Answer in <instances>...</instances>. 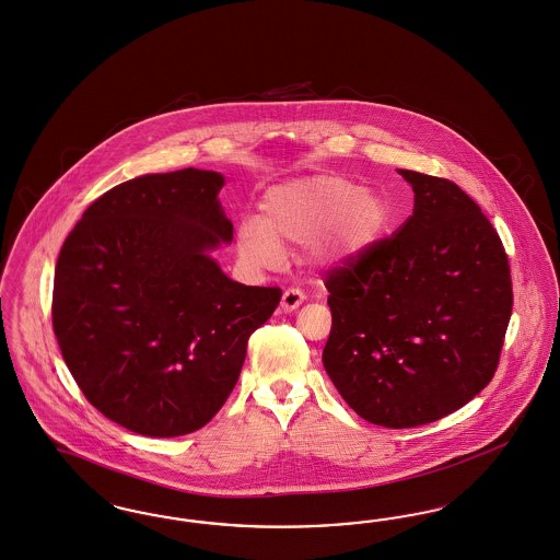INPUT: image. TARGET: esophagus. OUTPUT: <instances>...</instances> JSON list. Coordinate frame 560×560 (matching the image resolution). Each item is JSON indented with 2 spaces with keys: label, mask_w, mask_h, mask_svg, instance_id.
Listing matches in <instances>:
<instances>
[{
  "label": "esophagus",
  "mask_w": 560,
  "mask_h": 560,
  "mask_svg": "<svg viewBox=\"0 0 560 560\" xmlns=\"http://www.w3.org/2000/svg\"><path fill=\"white\" fill-rule=\"evenodd\" d=\"M306 300L304 291L298 290V288H290V290L283 291V298H281V311L283 313H293L302 302Z\"/></svg>",
  "instance_id": "34e87169"
}]
</instances>
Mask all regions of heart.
<instances>
[{"mask_svg":"<svg viewBox=\"0 0 560 560\" xmlns=\"http://www.w3.org/2000/svg\"><path fill=\"white\" fill-rule=\"evenodd\" d=\"M389 219V201L377 191L339 175H311L270 187L260 221L240 223L237 246L260 269L279 265V246H308L314 262L336 265L373 246Z\"/></svg>","mask_w":560,"mask_h":560,"instance_id":"heart-1","label":"heart"}]
</instances>
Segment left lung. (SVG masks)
Instances as JSON below:
<instances>
[{
	"instance_id": "1",
	"label": "left lung",
	"mask_w": 560,
	"mask_h": 560,
	"mask_svg": "<svg viewBox=\"0 0 560 560\" xmlns=\"http://www.w3.org/2000/svg\"><path fill=\"white\" fill-rule=\"evenodd\" d=\"M398 173L412 185V214L327 270L323 364L364 421L406 429L458 410L492 381L513 281L495 229L456 183Z\"/></svg>"
}]
</instances>
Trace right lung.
<instances>
[{
  "mask_svg": "<svg viewBox=\"0 0 560 560\" xmlns=\"http://www.w3.org/2000/svg\"><path fill=\"white\" fill-rule=\"evenodd\" d=\"M223 175L183 168L106 191L60 249L51 323L68 371L104 417L148 438L206 425L281 290L242 285L210 252L233 240Z\"/></svg>",
  "mask_w": 560,
  "mask_h": 560,
  "instance_id": "right-lung-1",
  "label": "right lung"
}]
</instances>
